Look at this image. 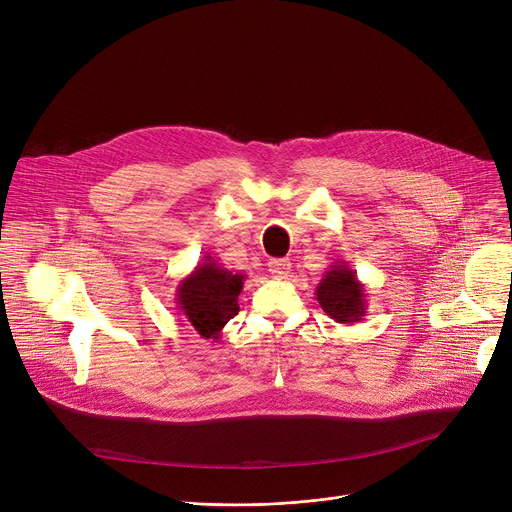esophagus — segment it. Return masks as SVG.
Wrapping results in <instances>:
<instances>
[{"mask_svg":"<svg viewBox=\"0 0 512 512\" xmlns=\"http://www.w3.org/2000/svg\"><path fill=\"white\" fill-rule=\"evenodd\" d=\"M267 267H269V273H271L273 277L283 279V277L289 273L291 263H289V259H271V261L267 263Z\"/></svg>","mask_w":512,"mask_h":512,"instance_id":"34e87169","label":"esophagus"}]
</instances>
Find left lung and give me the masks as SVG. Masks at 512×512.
<instances>
[{
    "mask_svg": "<svg viewBox=\"0 0 512 512\" xmlns=\"http://www.w3.org/2000/svg\"><path fill=\"white\" fill-rule=\"evenodd\" d=\"M316 300L338 324L360 322L367 314V289L346 261H336L322 275L316 287Z\"/></svg>",
    "mask_w": 512,
    "mask_h": 512,
    "instance_id": "8db88e82",
    "label": "left lung"
}]
</instances>
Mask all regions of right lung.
Masks as SVG:
<instances>
[{"label":"right lung","mask_w":512,"mask_h":512,"mask_svg":"<svg viewBox=\"0 0 512 512\" xmlns=\"http://www.w3.org/2000/svg\"><path fill=\"white\" fill-rule=\"evenodd\" d=\"M245 275L218 265L210 255L176 287V304L186 322L202 338H218L225 324L239 312Z\"/></svg>","instance_id":"add662e5"}]
</instances>
